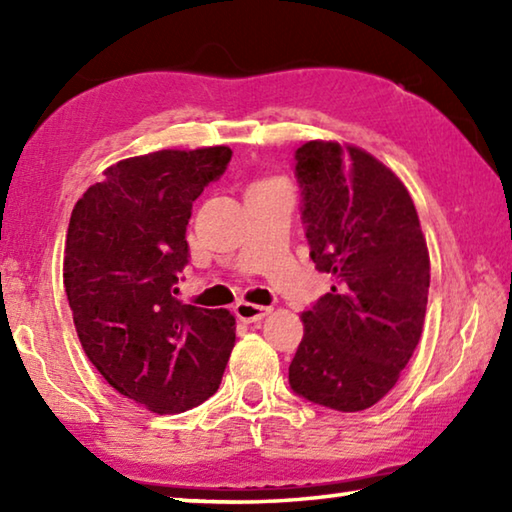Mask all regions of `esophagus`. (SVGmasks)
<instances>
[{"label":"esophagus","mask_w":512,"mask_h":512,"mask_svg":"<svg viewBox=\"0 0 512 512\" xmlns=\"http://www.w3.org/2000/svg\"><path fill=\"white\" fill-rule=\"evenodd\" d=\"M268 307L262 305H253V302H239L235 307V314L239 320H248V323H257V320H262L268 314Z\"/></svg>","instance_id":"1"}]
</instances>
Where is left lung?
I'll use <instances>...</instances> for the list:
<instances>
[{
    "label": "left lung",
    "instance_id": "8db88e82",
    "mask_svg": "<svg viewBox=\"0 0 512 512\" xmlns=\"http://www.w3.org/2000/svg\"><path fill=\"white\" fill-rule=\"evenodd\" d=\"M293 173L309 257L332 287L302 314L291 391L334 411L370 409L422 334L429 253L418 212L402 180L357 146L302 144Z\"/></svg>",
    "mask_w": 512,
    "mask_h": 512
}]
</instances>
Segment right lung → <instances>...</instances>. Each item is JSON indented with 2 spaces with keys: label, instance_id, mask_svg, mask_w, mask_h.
<instances>
[{
  "label": "right lung",
  "instance_id": "1",
  "mask_svg": "<svg viewBox=\"0 0 512 512\" xmlns=\"http://www.w3.org/2000/svg\"><path fill=\"white\" fill-rule=\"evenodd\" d=\"M232 151H158L106 169L74 205L65 293L85 354L103 379L153 413H183L221 384L235 348L228 309L183 305L192 203Z\"/></svg>",
  "mask_w": 512,
  "mask_h": 512
}]
</instances>
